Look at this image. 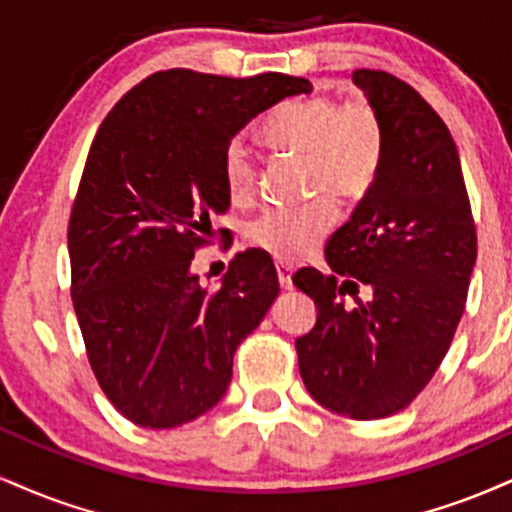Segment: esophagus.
<instances>
[{
    "mask_svg": "<svg viewBox=\"0 0 512 512\" xmlns=\"http://www.w3.org/2000/svg\"><path fill=\"white\" fill-rule=\"evenodd\" d=\"M276 276H279V283H281V288H291L293 286V267L291 264H283V262H276Z\"/></svg>",
    "mask_w": 512,
    "mask_h": 512,
    "instance_id": "obj_1",
    "label": "esophagus"
}]
</instances>
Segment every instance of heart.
Wrapping results in <instances>:
<instances>
[{"label":"heart","mask_w":512,"mask_h":512,"mask_svg":"<svg viewBox=\"0 0 512 512\" xmlns=\"http://www.w3.org/2000/svg\"><path fill=\"white\" fill-rule=\"evenodd\" d=\"M262 138L274 150L303 157L312 193L336 202L365 197L384 162V121L367 100L341 104L326 92L293 97L264 121ZM221 178L233 205L255 195V159L240 140H231L221 152ZM334 219L336 209L328 197L305 207H272L245 226V240L276 260L291 262L315 248Z\"/></svg>","instance_id":"b5f03b06"}]
</instances>
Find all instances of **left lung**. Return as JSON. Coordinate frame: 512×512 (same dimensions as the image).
<instances>
[{
	"mask_svg": "<svg viewBox=\"0 0 512 512\" xmlns=\"http://www.w3.org/2000/svg\"><path fill=\"white\" fill-rule=\"evenodd\" d=\"M355 85L384 121V162L353 217L326 240L331 274L293 283L317 305L295 341L319 405L353 420L408 408L451 348L477 260V231L458 147L441 116L405 80L357 69ZM360 285L367 304L345 305Z\"/></svg>",
	"mask_w": 512,
	"mask_h": 512,
	"instance_id": "8db88e82",
	"label": "left lung"
}]
</instances>
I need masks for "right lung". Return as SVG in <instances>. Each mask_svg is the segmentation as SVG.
I'll return each mask as SVG.
<instances>
[{
  "instance_id": "right-lung-1",
  "label": "right lung",
  "mask_w": 512,
  "mask_h": 512,
  "mask_svg": "<svg viewBox=\"0 0 512 512\" xmlns=\"http://www.w3.org/2000/svg\"><path fill=\"white\" fill-rule=\"evenodd\" d=\"M310 80L157 71L114 104L92 140L69 221L71 298L102 391L126 420L174 429L224 398L233 353L279 295L248 250L217 291L190 272L229 209L221 152L245 123ZM224 231V229H221Z\"/></svg>"
}]
</instances>
